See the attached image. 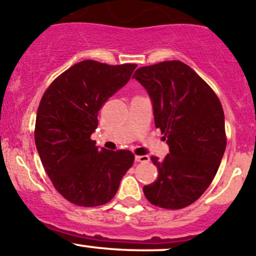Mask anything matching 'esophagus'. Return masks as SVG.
Instances as JSON below:
<instances>
[{
	"instance_id": "34e87169",
	"label": "esophagus",
	"mask_w": 256,
	"mask_h": 256,
	"mask_svg": "<svg viewBox=\"0 0 256 256\" xmlns=\"http://www.w3.org/2000/svg\"><path fill=\"white\" fill-rule=\"evenodd\" d=\"M135 161L136 162H148L150 157L147 154H144V156H135Z\"/></svg>"
}]
</instances>
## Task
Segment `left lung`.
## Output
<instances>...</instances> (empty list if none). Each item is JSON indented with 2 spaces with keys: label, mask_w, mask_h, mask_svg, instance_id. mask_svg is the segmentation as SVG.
Returning a JSON list of instances; mask_svg holds the SVG:
<instances>
[{
  "label": "left lung",
  "mask_w": 256,
  "mask_h": 256,
  "mask_svg": "<svg viewBox=\"0 0 256 256\" xmlns=\"http://www.w3.org/2000/svg\"><path fill=\"white\" fill-rule=\"evenodd\" d=\"M132 78L146 88L154 104V125L170 154L151 160L158 177L144 187L151 204L182 209L209 187L226 146L224 112L214 90L190 66L166 60L141 66Z\"/></svg>",
  "instance_id": "8db88e82"
}]
</instances>
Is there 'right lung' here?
Returning <instances> with one entry per match:
<instances>
[{
    "label": "right lung",
    "mask_w": 256,
    "mask_h": 256,
    "mask_svg": "<svg viewBox=\"0 0 256 256\" xmlns=\"http://www.w3.org/2000/svg\"><path fill=\"white\" fill-rule=\"evenodd\" d=\"M136 66L79 62L56 76L40 99L36 147L54 188L73 204H106L132 166V152L99 150L90 136L98 128L99 110L130 80Z\"/></svg>",
    "instance_id": "right-lung-1"
}]
</instances>
